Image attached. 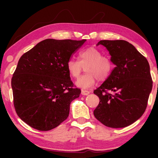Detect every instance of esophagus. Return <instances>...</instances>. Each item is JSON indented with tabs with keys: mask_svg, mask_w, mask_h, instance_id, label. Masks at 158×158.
Here are the masks:
<instances>
[{
	"mask_svg": "<svg viewBox=\"0 0 158 158\" xmlns=\"http://www.w3.org/2000/svg\"><path fill=\"white\" fill-rule=\"evenodd\" d=\"M89 93H90V92L88 91V90H81V95H88Z\"/></svg>",
	"mask_w": 158,
	"mask_h": 158,
	"instance_id": "obj_1",
	"label": "esophagus"
}]
</instances>
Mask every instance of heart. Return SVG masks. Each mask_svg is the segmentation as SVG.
<instances>
[{"instance_id":"heart-1","label":"heart","mask_w":158,"mask_h":158,"mask_svg":"<svg viewBox=\"0 0 158 158\" xmlns=\"http://www.w3.org/2000/svg\"><path fill=\"white\" fill-rule=\"evenodd\" d=\"M67 70L70 77L77 79L82 73L84 68L86 74L76 81L77 86L89 89L94 85L98 80L105 81L107 79L114 68V63L108 56H102L95 47H89L79 53V60L70 59L67 62Z\"/></svg>"}]
</instances>
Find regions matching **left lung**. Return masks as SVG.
<instances>
[{"mask_svg": "<svg viewBox=\"0 0 158 158\" xmlns=\"http://www.w3.org/2000/svg\"><path fill=\"white\" fill-rule=\"evenodd\" d=\"M115 65L109 78L94 93L100 103L93 111L105 126L125 127L145 111L153 87L149 63L132 44L125 40H100ZM112 91L114 94L108 93Z\"/></svg>", "mask_w": 158, "mask_h": 158, "instance_id": "obj_1", "label": "left lung"}]
</instances>
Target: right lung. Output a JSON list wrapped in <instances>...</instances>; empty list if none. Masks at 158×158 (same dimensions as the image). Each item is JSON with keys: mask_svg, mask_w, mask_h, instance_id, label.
Instances as JSON below:
<instances>
[{"mask_svg": "<svg viewBox=\"0 0 158 158\" xmlns=\"http://www.w3.org/2000/svg\"><path fill=\"white\" fill-rule=\"evenodd\" d=\"M85 41L47 39L21 56L11 85L16 112L29 126L48 131L68 117L81 90L73 88L67 62Z\"/></svg>", "mask_w": 158, "mask_h": 158, "instance_id": "right-lung-1", "label": "right lung"}]
</instances>
